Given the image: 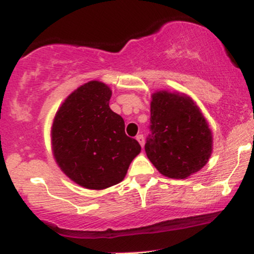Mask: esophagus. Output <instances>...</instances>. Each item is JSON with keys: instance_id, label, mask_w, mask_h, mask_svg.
<instances>
[{"instance_id": "34e87169", "label": "esophagus", "mask_w": 254, "mask_h": 254, "mask_svg": "<svg viewBox=\"0 0 254 254\" xmlns=\"http://www.w3.org/2000/svg\"><path fill=\"white\" fill-rule=\"evenodd\" d=\"M136 139H137V141H138V143L141 144V147L143 148V145H144V137H143V135H137L136 136Z\"/></svg>"}]
</instances>
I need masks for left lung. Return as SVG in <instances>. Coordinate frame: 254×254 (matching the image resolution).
<instances>
[{
  "label": "left lung",
  "instance_id": "8db88e82",
  "mask_svg": "<svg viewBox=\"0 0 254 254\" xmlns=\"http://www.w3.org/2000/svg\"><path fill=\"white\" fill-rule=\"evenodd\" d=\"M150 133L144 149L162 176L185 179L208 162L211 130L191 98L160 90L151 95Z\"/></svg>",
  "mask_w": 254,
  "mask_h": 254
}]
</instances>
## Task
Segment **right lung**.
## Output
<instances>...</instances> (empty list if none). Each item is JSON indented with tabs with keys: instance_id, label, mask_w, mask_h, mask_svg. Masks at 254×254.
<instances>
[{
	"instance_id": "1",
	"label": "right lung",
	"mask_w": 254,
	"mask_h": 254,
	"mask_svg": "<svg viewBox=\"0 0 254 254\" xmlns=\"http://www.w3.org/2000/svg\"><path fill=\"white\" fill-rule=\"evenodd\" d=\"M112 90L100 81L82 84L64 100L52 124V150L61 170L90 190L124 179L141 151L125 133L124 119L110 109Z\"/></svg>"
}]
</instances>
